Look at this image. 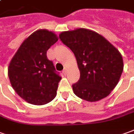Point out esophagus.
<instances>
[{
    "instance_id": "obj_1",
    "label": "esophagus",
    "mask_w": 134,
    "mask_h": 134,
    "mask_svg": "<svg viewBox=\"0 0 134 134\" xmlns=\"http://www.w3.org/2000/svg\"><path fill=\"white\" fill-rule=\"evenodd\" d=\"M66 73H67V69L65 68V69H63V74L64 75H65V74H66Z\"/></svg>"
}]
</instances>
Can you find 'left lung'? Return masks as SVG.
<instances>
[{"label":"left lung","mask_w":134,"mask_h":134,"mask_svg":"<svg viewBox=\"0 0 134 134\" xmlns=\"http://www.w3.org/2000/svg\"><path fill=\"white\" fill-rule=\"evenodd\" d=\"M59 37L74 54L80 72L72 85L78 97L89 102L106 97L123 71L121 54L103 36L86 29L63 31Z\"/></svg>","instance_id":"obj_1"}]
</instances>
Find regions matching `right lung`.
I'll return each instance as SVG.
<instances>
[{
    "label": "right lung",
    "mask_w": 134,
    "mask_h": 134,
    "mask_svg": "<svg viewBox=\"0 0 134 134\" xmlns=\"http://www.w3.org/2000/svg\"><path fill=\"white\" fill-rule=\"evenodd\" d=\"M57 40L52 31L37 30L23 41L11 60L8 69L11 85L27 103L42 105L56 97L61 77L46 53Z\"/></svg>",
    "instance_id": "1"
}]
</instances>
